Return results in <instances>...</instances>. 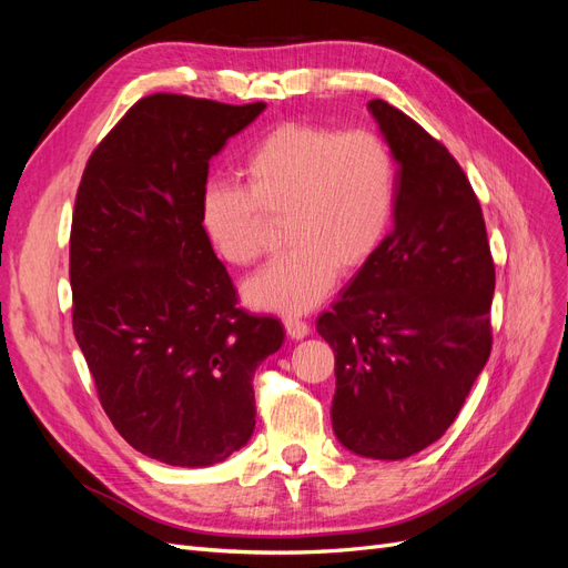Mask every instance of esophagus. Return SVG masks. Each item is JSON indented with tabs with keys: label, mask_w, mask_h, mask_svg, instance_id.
Listing matches in <instances>:
<instances>
[{
	"label": "esophagus",
	"mask_w": 568,
	"mask_h": 568,
	"mask_svg": "<svg viewBox=\"0 0 568 568\" xmlns=\"http://www.w3.org/2000/svg\"><path fill=\"white\" fill-rule=\"evenodd\" d=\"M284 329H286V334H288L291 338H296V341H301V338H305L307 334H311V324H307V322H303V320H294V317H286V320H284Z\"/></svg>",
	"instance_id": "obj_1"
}]
</instances>
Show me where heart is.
<instances>
[{
  "label": "heart",
  "mask_w": 568,
  "mask_h": 568,
  "mask_svg": "<svg viewBox=\"0 0 568 568\" xmlns=\"http://www.w3.org/2000/svg\"><path fill=\"white\" fill-rule=\"evenodd\" d=\"M244 186L209 182L199 196V225L232 265H253L284 220L291 246L244 284L255 311L303 315L332 294L338 270L363 267L379 251L395 209V161L372 130L341 132L286 123L246 153Z\"/></svg>",
  "instance_id": "heart-1"
}]
</instances>
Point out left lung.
I'll list each match as a JSON object with an SVG mask.
<instances>
[{
	"label": "left lung",
	"instance_id": "left-lung-1",
	"mask_svg": "<svg viewBox=\"0 0 568 568\" xmlns=\"http://www.w3.org/2000/svg\"><path fill=\"white\" fill-rule=\"evenodd\" d=\"M367 109L398 161L393 230L317 332L336 357L338 443L405 459L448 432L488 363L495 265L480 203L450 151L386 101Z\"/></svg>",
	"mask_w": 568,
	"mask_h": 568
}]
</instances>
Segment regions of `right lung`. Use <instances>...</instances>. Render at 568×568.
I'll return each mask as SVG.
<instances>
[{"instance_id":"right-lung-1","label":"right lung","mask_w":568,"mask_h":568,"mask_svg":"<svg viewBox=\"0 0 568 568\" xmlns=\"http://www.w3.org/2000/svg\"><path fill=\"white\" fill-rule=\"evenodd\" d=\"M265 111L151 94L84 168L71 227L73 332L101 407L134 450L211 467L248 443L253 374L282 348L248 315L199 225L209 163Z\"/></svg>"}]
</instances>
